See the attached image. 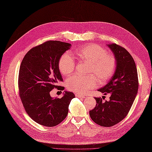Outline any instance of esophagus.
I'll use <instances>...</instances> for the list:
<instances>
[{
  "label": "esophagus",
  "instance_id": "1",
  "mask_svg": "<svg viewBox=\"0 0 152 152\" xmlns=\"http://www.w3.org/2000/svg\"><path fill=\"white\" fill-rule=\"evenodd\" d=\"M75 96H76L77 97L80 98V99H83V98H84V97H85V96H84V95H80V94H75Z\"/></svg>",
  "mask_w": 152,
  "mask_h": 152
}]
</instances>
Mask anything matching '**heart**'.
I'll return each mask as SVG.
<instances>
[{
	"label": "heart",
	"mask_w": 152,
	"mask_h": 152,
	"mask_svg": "<svg viewBox=\"0 0 152 152\" xmlns=\"http://www.w3.org/2000/svg\"><path fill=\"white\" fill-rule=\"evenodd\" d=\"M80 60L90 64L88 74L95 76L74 75L66 80L68 90L79 94H86L97 84H104L113 76L116 69V60L107 53L104 48L97 44H89L73 51ZM75 62L72 55L66 53L58 61V69L62 75L69 76L75 69Z\"/></svg>",
	"instance_id": "1"
}]
</instances>
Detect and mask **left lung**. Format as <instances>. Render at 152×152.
Returning <instances> with one entry per match:
<instances>
[{
	"label": "left lung",
	"instance_id": "1",
	"mask_svg": "<svg viewBox=\"0 0 152 152\" xmlns=\"http://www.w3.org/2000/svg\"><path fill=\"white\" fill-rule=\"evenodd\" d=\"M116 60V69L104 87L98 90L104 95L110 94L109 101L95 98L96 106L90 115L96 124L110 127L124 119L138 92L137 70L134 58L125 48L116 44H107Z\"/></svg>",
	"mask_w": 152,
	"mask_h": 152
}]
</instances>
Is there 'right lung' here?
Masks as SVG:
<instances>
[{"label":"right lung","mask_w":152,"mask_h":152,"mask_svg":"<svg viewBox=\"0 0 152 152\" xmlns=\"http://www.w3.org/2000/svg\"><path fill=\"white\" fill-rule=\"evenodd\" d=\"M69 43L49 40L33 48L26 54L18 74V89L26 112L40 125L53 127L66 117L72 92L64 91L61 98L51 97L50 91L62 82L58 61ZM62 88V90H64Z\"/></svg>","instance_id":"right-lung-1"}]
</instances>
